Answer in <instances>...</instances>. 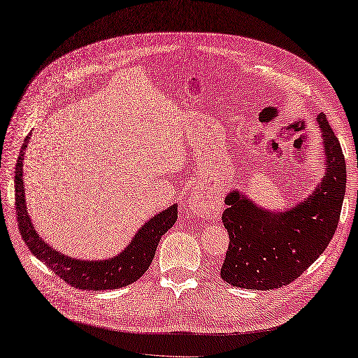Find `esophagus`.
I'll return each instance as SVG.
<instances>
[{
	"label": "esophagus",
	"mask_w": 358,
	"mask_h": 358,
	"mask_svg": "<svg viewBox=\"0 0 358 358\" xmlns=\"http://www.w3.org/2000/svg\"><path fill=\"white\" fill-rule=\"evenodd\" d=\"M188 203H189L191 211H193L197 215H208L209 211H211V209H209V205L206 203V200L203 199L202 194H197V193L191 194ZM213 211H214V209H213Z\"/></svg>",
	"instance_id": "1"
}]
</instances>
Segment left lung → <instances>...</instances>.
I'll list each match as a JSON object with an SVG mask.
<instances>
[{
    "mask_svg": "<svg viewBox=\"0 0 358 358\" xmlns=\"http://www.w3.org/2000/svg\"><path fill=\"white\" fill-rule=\"evenodd\" d=\"M325 176L313 193L285 211H270L232 189L222 220L229 248L222 280L240 289L272 290L293 282L327 249L337 229L346 189L342 147L325 113H319Z\"/></svg>",
    "mask_w": 358,
    "mask_h": 358,
    "instance_id": "1",
    "label": "left lung"
}]
</instances>
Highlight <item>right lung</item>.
Instances as JSON below:
<instances>
[{
  "mask_svg": "<svg viewBox=\"0 0 358 358\" xmlns=\"http://www.w3.org/2000/svg\"><path fill=\"white\" fill-rule=\"evenodd\" d=\"M30 135L25 138L15 169V206L22 240L31 254L62 278L65 282L82 290H115L139 280L150 267L156 248L162 235L178 220V205L174 203L153 215L134 235L124 250L106 259L73 258L53 249L39 237L27 213L24 188V153Z\"/></svg>",
  "mask_w": 358,
  "mask_h": 358,
  "instance_id": "right-lung-1",
  "label": "right lung"
}]
</instances>
